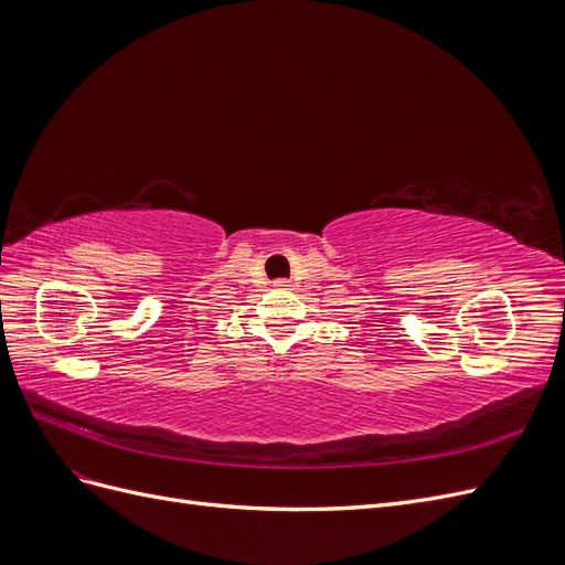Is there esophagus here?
Wrapping results in <instances>:
<instances>
[{"label":"esophagus","instance_id":"34e87169","mask_svg":"<svg viewBox=\"0 0 565 565\" xmlns=\"http://www.w3.org/2000/svg\"><path fill=\"white\" fill-rule=\"evenodd\" d=\"M273 287H276V289H289L292 285H289V280H273Z\"/></svg>","mask_w":565,"mask_h":565}]
</instances>
